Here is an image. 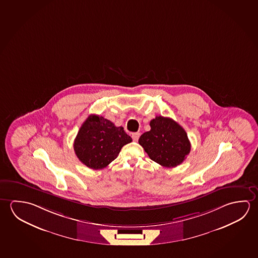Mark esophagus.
Instances as JSON below:
<instances>
[{"instance_id":"obj_1","label":"esophagus","mask_w":258,"mask_h":258,"mask_svg":"<svg viewBox=\"0 0 258 258\" xmlns=\"http://www.w3.org/2000/svg\"><path fill=\"white\" fill-rule=\"evenodd\" d=\"M140 133L139 132H136V133H133L132 134V140H134V141H138L139 139H140Z\"/></svg>"}]
</instances>
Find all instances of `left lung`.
Masks as SVG:
<instances>
[{
    "mask_svg": "<svg viewBox=\"0 0 258 258\" xmlns=\"http://www.w3.org/2000/svg\"><path fill=\"white\" fill-rule=\"evenodd\" d=\"M150 127L139 140L150 159L167 168L182 164L190 151V140L182 127L162 116L153 118Z\"/></svg>",
    "mask_w": 258,
    "mask_h": 258,
    "instance_id": "1",
    "label": "left lung"
}]
</instances>
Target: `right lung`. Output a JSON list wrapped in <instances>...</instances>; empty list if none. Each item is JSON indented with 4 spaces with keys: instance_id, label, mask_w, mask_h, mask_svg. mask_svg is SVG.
Segmentation results:
<instances>
[{
    "instance_id": "right-lung-1",
    "label": "right lung",
    "mask_w": 258,
    "mask_h": 258,
    "mask_svg": "<svg viewBox=\"0 0 258 258\" xmlns=\"http://www.w3.org/2000/svg\"><path fill=\"white\" fill-rule=\"evenodd\" d=\"M131 141L122 127H116L101 116L90 115L77 133L74 149L87 167L102 169L118 156L123 146Z\"/></svg>"
}]
</instances>
